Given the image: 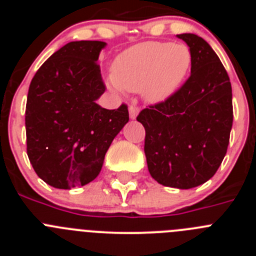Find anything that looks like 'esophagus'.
Listing matches in <instances>:
<instances>
[{"instance_id":"obj_1","label":"esophagus","mask_w":256,"mask_h":256,"mask_svg":"<svg viewBox=\"0 0 256 256\" xmlns=\"http://www.w3.org/2000/svg\"><path fill=\"white\" fill-rule=\"evenodd\" d=\"M138 112H140L138 106L130 105V119H136V116H137Z\"/></svg>"}]
</instances>
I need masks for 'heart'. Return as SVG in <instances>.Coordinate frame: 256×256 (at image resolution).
<instances>
[{"instance_id": "1", "label": "heart", "mask_w": 256, "mask_h": 256, "mask_svg": "<svg viewBox=\"0 0 256 256\" xmlns=\"http://www.w3.org/2000/svg\"><path fill=\"white\" fill-rule=\"evenodd\" d=\"M192 65L184 44L144 42L118 56L110 80L115 91H140L148 101L166 100L184 82Z\"/></svg>"}]
</instances>
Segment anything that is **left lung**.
I'll return each mask as SVG.
<instances>
[{
	"mask_svg": "<svg viewBox=\"0 0 256 256\" xmlns=\"http://www.w3.org/2000/svg\"><path fill=\"white\" fill-rule=\"evenodd\" d=\"M192 54L191 76L166 100L141 110L148 172L166 187L192 188L216 173L234 123L230 76L206 40L178 34Z\"/></svg>",
	"mask_w": 256,
	"mask_h": 256,
	"instance_id": "left-lung-1",
	"label": "left lung"
}]
</instances>
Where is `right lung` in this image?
Wrapping results in <instances>:
<instances>
[{
	"instance_id": "right-lung-1",
	"label": "right lung",
	"mask_w": 256,
	"mask_h": 256,
	"mask_svg": "<svg viewBox=\"0 0 256 256\" xmlns=\"http://www.w3.org/2000/svg\"><path fill=\"white\" fill-rule=\"evenodd\" d=\"M105 44L69 42L44 61L29 86L26 154L38 177L55 188L92 182L130 120L126 104L114 110L96 104L106 90L97 62Z\"/></svg>"
}]
</instances>
